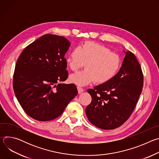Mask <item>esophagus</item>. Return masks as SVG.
<instances>
[{
    "label": "esophagus",
    "mask_w": 159,
    "mask_h": 159,
    "mask_svg": "<svg viewBox=\"0 0 159 159\" xmlns=\"http://www.w3.org/2000/svg\"><path fill=\"white\" fill-rule=\"evenodd\" d=\"M77 90H78L79 94H81L84 91V89L80 87H77Z\"/></svg>",
    "instance_id": "1"
}]
</instances>
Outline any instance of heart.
I'll return each instance as SVG.
<instances>
[{
  "mask_svg": "<svg viewBox=\"0 0 159 159\" xmlns=\"http://www.w3.org/2000/svg\"><path fill=\"white\" fill-rule=\"evenodd\" d=\"M66 65L72 71H77L85 64L86 69L69 77L70 82L79 86L88 85L95 81L102 84L114 78L121 65L120 57L104 45L85 41L73 49L65 59Z\"/></svg>",
  "mask_w": 159,
  "mask_h": 159,
  "instance_id": "obj_1",
  "label": "heart"
}]
</instances>
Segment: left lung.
<instances>
[{"instance_id":"8db88e82","label":"left lung","mask_w":159,"mask_h":159,"mask_svg":"<svg viewBox=\"0 0 159 159\" xmlns=\"http://www.w3.org/2000/svg\"><path fill=\"white\" fill-rule=\"evenodd\" d=\"M124 52L121 67L109 82L87 92L92 101L85 109L89 121L102 129H112L122 125L130 116L141 94L143 75L134 55Z\"/></svg>"}]
</instances>
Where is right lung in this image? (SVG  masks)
I'll return each instance as SVG.
<instances>
[{
    "mask_svg": "<svg viewBox=\"0 0 159 159\" xmlns=\"http://www.w3.org/2000/svg\"><path fill=\"white\" fill-rule=\"evenodd\" d=\"M70 46L63 36L44 34L22 51L15 66L13 89L26 114L40 121L60 116L77 94L68 77L64 57Z\"/></svg>",
    "mask_w": 159,
    "mask_h": 159,
    "instance_id": "1",
    "label": "right lung"
}]
</instances>
